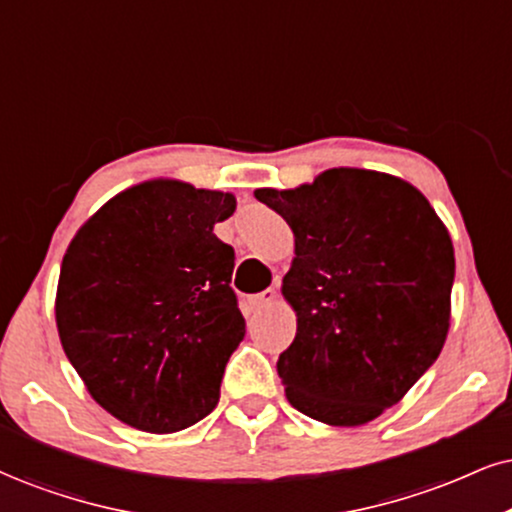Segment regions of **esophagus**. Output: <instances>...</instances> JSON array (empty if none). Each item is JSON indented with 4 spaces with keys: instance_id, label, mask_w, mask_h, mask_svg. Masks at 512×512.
<instances>
[{
    "instance_id": "1",
    "label": "esophagus",
    "mask_w": 512,
    "mask_h": 512,
    "mask_svg": "<svg viewBox=\"0 0 512 512\" xmlns=\"http://www.w3.org/2000/svg\"><path fill=\"white\" fill-rule=\"evenodd\" d=\"M275 299H277L275 289H266V292L251 296V306H254V308H266L270 304H275Z\"/></svg>"
}]
</instances>
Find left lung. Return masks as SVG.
I'll use <instances>...</instances> for the list:
<instances>
[{"label": "left lung", "instance_id": "8db88e82", "mask_svg": "<svg viewBox=\"0 0 512 512\" xmlns=\"http://www.w3.org/2000/svg\"><path fill=\"white\" fill-rule=\"evenodd\" d=\"M254 197L294 232L282 296L296 337L280 353L287 401L337 427L399 403L444 349L456 256L446 225L410 182L330 168Z\"/></svg>", "mask_w": 512, "mask_h": 512}]
</instances>
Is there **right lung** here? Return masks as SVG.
Returning <instances> with one entry per match:
<instances>
[{
	"mask_svg": "<svg viewBox=\"0 0 512 512\" xmlns=\"http://www.w3.org/2000/svg\"><path fill=\"white\" fill-rule=\"evenodd\" d=\"M235 208L230 192L156 178L106 201L68 244L61 346L92 399L135 430L180 432L216 408L244 339L235 249L213 235Z\"/></svg>",
	"mask_w": 512,
	"mask_h": 512,
	"instance_id": "right-lung-1",
	"label": "right lung"
}]
</instances>
